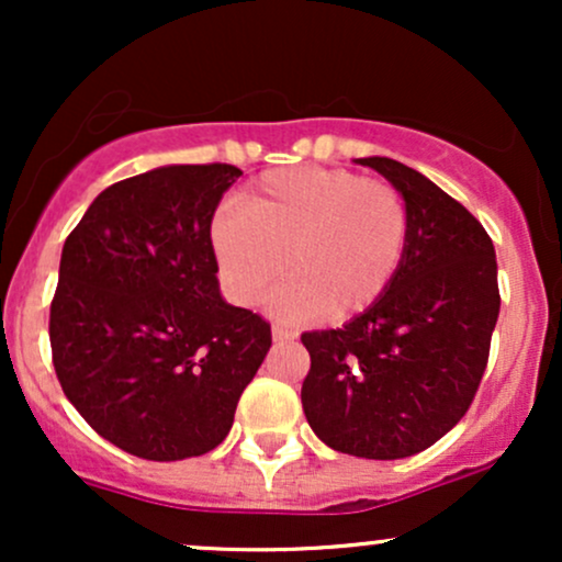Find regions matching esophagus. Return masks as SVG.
Masks as SVG:
<instances>
[{"label":"esophagus","mask_w":562,"mask_h":562,"mask_svg":"<svg viewBox=\"0 0 562 562\" xmlns=\"http://www.w3.org/2000/svg\"><path fill=\"white\" fill-rule=\"evenodd\" d=\"M272 338H274V344H288V340H295V333L288 330V327L274 325L272 327Z\"/></svg>","instance_id":"34e87169"}]
</instances>
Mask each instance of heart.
<instances>
[{
    "mask_svg": "<svg viewBox=\"0 0 562 562\" xmlns=\"http://www.w3.org/2000/svg\"><path fill=\"white\" fill-rule=\"evenodd\" d=\"M409 243V209L396 187L346 169H277L211 222L218 272L232 301L274 295L285 317L344 322L383 299Z\"/></svg>",
    "mask_w": 562,
    "mask_h": 562,
    "instance_id": "b5f03b06",
    "label": "heart"
}]
</instances>
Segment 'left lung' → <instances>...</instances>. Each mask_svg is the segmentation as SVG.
<instances>
[{
    "label": "left lung",
    "instance_id": "1",
    "mask_svg": "<svg viewBox=\"0 0 562 562\" xmlns=\"http://www.w3.org/2000/svg\"><path fill=\"white\" fill-rule=\"evenodd\" d=\"M409 209V243L391 288L338 330L303 333L312 370L303 412L327 447L402 460L465 417L499 317L492 237L462 203L391 158H357Z\"/></svg>",
    "mask_w": 562,
    "mask_h": 562
}]
</instances>
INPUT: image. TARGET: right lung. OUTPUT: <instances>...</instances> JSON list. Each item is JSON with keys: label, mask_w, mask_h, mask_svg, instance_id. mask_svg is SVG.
Returning a JSON list of instances; mask_svg holds the SVG:
<instances>
[{"label": "right lung", "mask_w": 562, "mask_h": 562, "mask_svg": "<svg viewBox=\"0 0 562 562\" xmlns=\"http://www.w3.org/2000/svg\"><path fill=\"white\" fill-rule=\"evenodd\" d=\"M229 164L160 166L102 190L70 232L49 306L68 402L142 460L216 449L272 327L218 293L211 218Z\"/></svg>", "instance_id": "1"}]
</instances>
